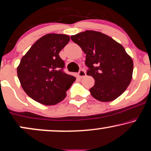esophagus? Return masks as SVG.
<instances>
[{"instance_id": "obj_1", "label": "esophagus", "mask_w": 151, "mask_h": 151, "mask_svg": "<svg viewBox=\"0 0 151 151\" xmlns=\"http://www.w3.org/2000/svg\"><path fill=\"white\" fill-rule=\"evenodd\" d=\"M86 76V72L84 70H81L80 71L78 72V77H80V78H83Z\"/></svg>"}]
</instances>
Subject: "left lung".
Wrapping results in <instances>:
<instances>
[{"label": "left lung", "mask_w": 151, "mask_h": 151, "mask_svg": "<svg viewBox=\"0 0 151 151\" xmlns=\"http://www.w3.org/2000/svg\"><path fill=\"white\" fill-rule=\"evenodd\" d=\"M71 40L84 52L87 75L95 79L90 89L93 98L111 102L124 93L132 78L133 60L121 44L105 34L86 30Z\"/></svg>", "instance_id": "8db88e82"}]
</instances>
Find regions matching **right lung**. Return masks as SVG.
<instances>
[{
  "label": "right lung",
  "instance_id": "right-lung-1",
  "mask_svg": "<svg viewBox=\"0 0 151 151\" xmlns=\"http://www.w3.org/2000/svg\"><path fill=\"white\" fill-rule=\"evenodd\" d=\"M70 40L63 34H47L22 57L17 76L25 93L36 102L45 105L58 104L76 80L63 71L65 63L59 56Z\"/></svg>",
  "mask_w": 151,
  "mask_h": 151
}]
</instances>
